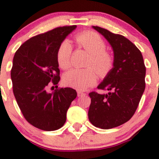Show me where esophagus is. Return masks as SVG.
Returning <instances> with one entry per match:
<instances>
[{"instance_id":"obj_1","label":"esophagus","mask_w":159,"mask_h":159,"mask_svg":"<svg viewBox=\"0 0 159 159\" xmlns=\"http://www.w3.org/2000/svg\"><path fill=\"white\" fill-rule=\"evenodd\" d=\"M85 95V93L81 92V91H78V97H81V96Z\"/></svg>"}]
</instances>
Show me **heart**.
<instances>
[{
	"mask_svg": "<svg viewBox=\"0 0 159 159\" xmlns=\"http://www.w3.org/2000/svg\"><path fill=\"white\" fill-rule=\"evenodd\" d=\"M74 41L80 48L89 54L87 66H93L101 75L109 72L113 66L114 58L111 53L105 51L106 44L98 34L92 31H83L74 36ZM71 54L70 43L69 41H63L57 51V62L60 68L67 70L71 66ZM97 81V72L92 67L72 70L63 77V81L67 86L81 91L95 85Z\"/></svg>",
	"mask_w": 159,
	"mask_h": 159,
	"instance_id": "1",
	"label": "heart"
}]
</instances>
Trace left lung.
Segmentation results:
<instances>
[{
  "label": "left lung",
  "instance_id": "obj_1",
  "mask_svg": "<svg viewBox=\"0 0 159 159\" xmlns=\"http://www.w3.org/2000/svg\"><path fill=\"white\" fill-rule=\"evenodd\" d=\"M93 28L111 45L114 63L97 86L108 93L89 94V120L97 128L110 129L128 122L135 114L145 89L146 67L142 53L129 39L100 27Z\"/></svg>",
  "mask_w": 159,
  "mask_h": 159
}]
</instances>
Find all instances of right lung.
I'll return each instance as SVG.
<instances>
[{
	"label": "right lung",
	"instance_id": "obj_1",
	"mask_svg": "<svg viewBox=\"0 0 159 159\" xmlns=\"http://www.w3.org/2000/svg\"><path fill=\"white\" fill-rule=\"evenodd\" d=\"M76 25L56 28L24 42L15 53L11 70L13 93L20 109L29 124L43 131L61 128L66 112L77 97L71 88L47 92L49 84L60 80L57 51Z\"/></svg>",
	"mask_w": 159,
	"mask_h": 159
}]
</instances>
